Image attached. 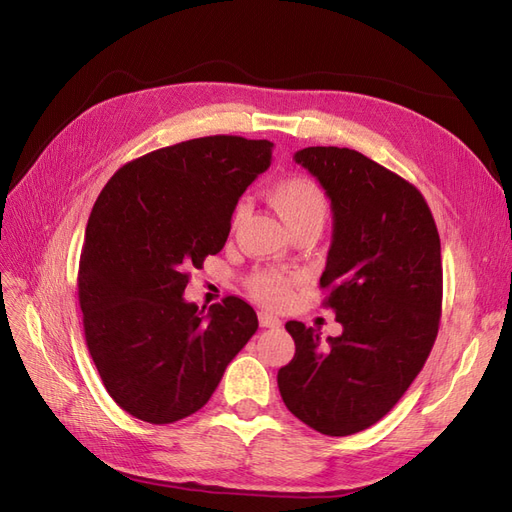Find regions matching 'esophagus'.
<instances>
[{
    "mask_svg": "<svg viewBox=\"0 0 512 512\" xmlns=\"http://www.w3.org/2000/svg\"><path fill=\"white\" fill-rule=\"evenodd\" d=\"M258 322H260V327H265V329H280L282 327V320L269 312H258Z\"/></svg>",
    "mask_w": 512,
    "mask_h": 512,
    "instance_id": "obj_1",
    "label": "esophagus"
}]
</instances>
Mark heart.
<instances>
[{
  "label": "heart",
  "mask_w": 512,
  "mask_h": 512,
  "mask_svg": "<svg viewBox=\"0 0 512 512\" xmlns=\"http://www.w3.org/2000/svg\"><path fill=\"white\" fill-rule=\"evenodd\" d=\"M271 200L280 213L288 230L301 226H320L329 215V198L318 183L307 177H288L273 185ZM245 213V203H239L232 211L230 224L237 226ZM247 288L254 297L267 305H282L290 299L294 277L277 271H258L250 277Z\"/></svg>",
  "instance_id": "obj_1"
}]
</instances>
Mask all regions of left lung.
Instances as JSON below:
<instances>
[{"mask_svg": "<svg viewBox=\"0 0 512 512\" xmlns=\"http://www.w3.org/2000/svg\"><path fill=\"white\" fill-rule=\"evenodd\" d=\"M333 209V241L320 288L344 331L320 342L286 322L294 359L277 371L286 408L324 436H350L391 412L423 369L442 314L440 235L423 194L346 147H307Z\"/></svg>", "mask_w": 512, "mask_h": 512, "instance_id": "obj_1", "label": "left lung"}]
</instances>
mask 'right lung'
Returning a JSON list of instances; mask_svg holds the SVG:
<instances>
[{"mask_svg": "<svg viewBox=\"0 0 512 512\" xmlns=\"http://www.w3.org/2000/svg\"><path fill=\"white\" fill-rule=\"evenodd\" d=\"M273 143L203 136L121 166L91 209L79 265L85 342L115 404L166 425L203 408L258 318L226 297L183 299L190 269L218 254L239 196Z\"/></svg>", "mask_w": 512, "mask_h": 512, "instance_id": "1", "label": "right lung"}]
</instances>
